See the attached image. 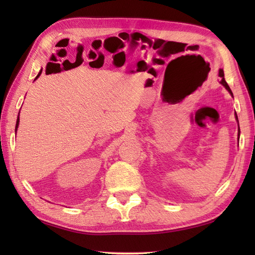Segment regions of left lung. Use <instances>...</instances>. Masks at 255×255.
Masks as SVG:
<instances>
[{"label":"left lung","mask_w":255,"mask_h":255,"mask_svg":"<svg viewBox=\"0 0 255 255\" xmlns=\"http://www.w3.org/2000/svg\"><path fill=\"white\" fill-rule=\"evenodd\" d=\"M219 77L221 78V81H220V83L221 84H223L224 86H225V88L227 89V90H228L229 92H230V93L232 94V92H231V90H230V88H229V85H228V83H227L226 82V80H225V74H224V70L223 69H220L219 70ZM238 119V118H237Z\"/></svg>","instance_id":"1"}]
</instances>
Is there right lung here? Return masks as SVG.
Here are the masks:
<instances>
[{
  "label": "right lung",
  "instance_id": "right-lung-1",
  "mask_svg": "<svg viewBox=\"0 0 255 255\" xmlns=\"http://www.w3.org/2000/svg\"><path fill=\"white\" fill-rule=\"evenodd\" d=\"M40 73H41V70H40V71H39V73H38V75H37V77H36V79H37L38 77H39ZM36 79H35V80H36ZM18 116H19V114H18ZM18 124H19V117H17V122H16V127H15V130H16V129H17V127H18Z\"/></svg>",
  "mask_w": 255,
  "mask_h": 255
}]
</instances>
